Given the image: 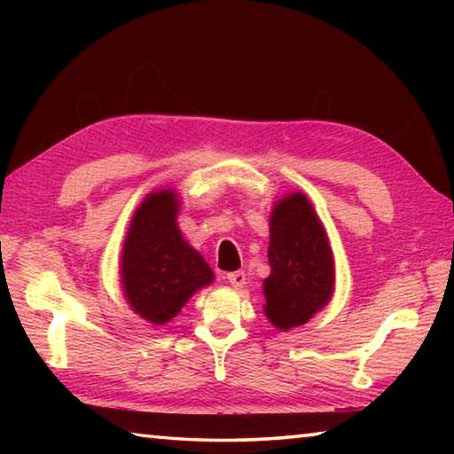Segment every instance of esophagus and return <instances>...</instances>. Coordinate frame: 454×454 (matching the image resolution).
I'll use <instances>...</instances> for the list:
<instances>
[{"label":"esophagus","instance_id":"1","mask_svg":"<svg viewBox=\"0 0 454 454\" xmlns=\"http://www.w3.org/2000/svg\"><path fill=\"white\" fill-rule=\"evenodd\" d=\"M228 282L232 284L234 288H242L246 284V274L242 270H236V272H230L228 274Z\"/></svg>","mask_w":454,"mask_h":454}]
</instances>
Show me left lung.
<instances>
[{
  "label": "left lung",
  "instance_id": "left-lung-1",
  "mask_svg": "<svg viewBox=\"0 0 454 454\" xmlns=\"http://www.w3.org/2000/svg\"><path fill=\"white\" fill-rule=\"evenodd\" d=\"M268 262L264 314L278 330L306 325L333 298V248L302 192H292L272 208Z\"/></svg>",
  "mask_w": 454,
  "mask_h": 454
}]
</instances>
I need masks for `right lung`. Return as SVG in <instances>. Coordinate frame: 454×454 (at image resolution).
<instances>
[{
  "instance_id": "right-lung-1",
  "label": "right lung",
  "mask_w": 454,
  "mask_h": 454,
  "mask_svg": "<svg viewBox=\"0 0 454 454\" xmlns=\"http://www.w3.org/2000/svg\"><path fill=\"white\" fill-rule=\"evenodd\" d=\"M180 200L158 190L142 200L121 248V288L136 314L153 326L170 322L196 290L208 286L214 272L178 228Z\"/></svg>"
}]
</instances>
